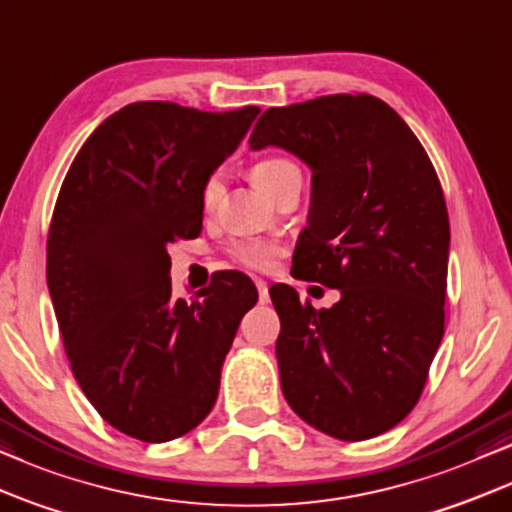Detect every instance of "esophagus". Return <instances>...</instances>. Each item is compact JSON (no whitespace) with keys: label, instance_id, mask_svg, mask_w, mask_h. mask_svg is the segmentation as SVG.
<instances>
[{"label":"esophagus","instance_id":"obj_1","mask_svg":"<svg viewBox=\"0 0 512 512\" xmlns=\"http://www.w3.org/2000/svg\"><path fill=\"white\" fill-rule=\"evenodd\" d=\"M255 285H257V292H260V302H267V297H269L267 281H262V278H255Z\"/></svg>","mask_w":512,"mask_h":512}]
</instances>
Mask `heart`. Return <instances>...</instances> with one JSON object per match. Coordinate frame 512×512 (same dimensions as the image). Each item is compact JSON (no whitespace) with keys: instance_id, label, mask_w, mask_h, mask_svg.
Here are the masks:
<instances>
[{"instance_id":"obj_1","label":"heart","mask_w":512,"mask_h":512,"mask_svg":"<svg viewBox=\"0 0 512 512\" xmlns=\"http://www.w3.org/2000/svg\"><path fill=\"white\" fill-rule=\"evenodd\" d=\"M299 173V166L288 156H262L252 163L250 168V177L257 187L262 189L264 194H274L276 187L281 185L285 177ZM220 192H222V182L220 175L213 173L206 177L201 187V208L206 213H213L217 201H220ZM281 252V245L276 241H269V238H238L229 245V257L241 267L250 269V271H264L271 267L274 257Z\"/></svg>"}]
</instances>
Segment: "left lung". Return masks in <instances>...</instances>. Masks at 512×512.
<instances>
[{"mask_svg": "<svg viewBox=\"0 0 512 512\" xmlns=\"http://www.w3.org/2000/svg\"><path fill=\"white\" fill-rule=\"evenodd\" d=\"M276 145L313 170L311 213L292 271L337 288L332 309L274 285L288 405L318 431L367 440L419 403L445 335L449 215L412 128L367 93L271 107L250 147Z\"/></svg>", "mask_w": 512, "mask_h": 512, "instance_id": "1", "label": "left lung"}]
</instances>
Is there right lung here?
<instances>
[{
    "label": "right lung",
    "instance_id": "1",
    "mask_svg": "<svg viewBox=\"0 0 512 512\" xmlns=\"http://www.w3.org/2000/svg\"><path fill=\"white\" fill-rule=\"evenodd\" d=\"M257 114L131 102L95 128L60 187L46 281L67 360L100 417L135 440H175L208 417L257 302L238 271L189 302L168 276V245L201 234L203 182Z\"/></svg>",
    "mask_w": 512,
    "mask_h": 512
}]
</instances>
